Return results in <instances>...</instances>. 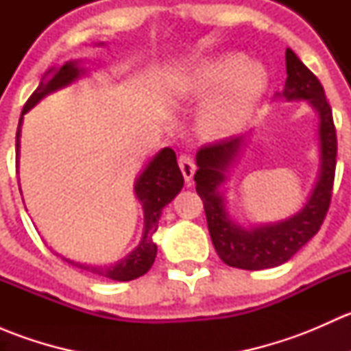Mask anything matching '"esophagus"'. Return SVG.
<instances>
[{"mask_svg": "<svg viewBox=\"0 0 351 351\" xmlns=\"http://www.w3.org/2000/svg\"><path fill=\"white\" fill-rule=\"evenodd\" d=\"M178 165H180V169H182L183 176H185V182L190 185V182H192V178H193V173H195V161H193L190 156L183 154V156H180Z\"/></svg>", "mask_w": 351, "mask_h": 351, "instance_id": "esophagus-1", "label": "esophagus"}]
</instances>
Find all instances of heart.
Segmentation results:
<instances>
[{"instance_id": "obj_1", "label": "heart", "mask_w": 351, "mask_h": 351, "mask_svg": "<svg viewBox=\"0 0 351 351\" xmlns=\"http://www.w3.org/2000/svg\"><path fill=\"white\" fill-rule=\"evenodd\" d=\"M268 90L263 64L228 54L190 67L182 74L176 93L183 100L207 101L198 113L202 130L215 137L231 136L244 125Z\"/></svg>"}]
</instances>
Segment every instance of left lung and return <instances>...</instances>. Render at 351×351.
Returning <instances> with one entry per match:
<instances>
[{
	"label": "left lung",
	"mask_w": 351,
	"mask_h": 351,
	"mask_svg": "<svg viewBox=\"0 0 351 351\" xmlns=\"http://www.w3.org/2000/svg\"><path fill=\"white\" fill-rule=\"evenodd\" d=\"M287 80L277 98L287 101L306 100L317 113L319 169L311 195L299 212L284 221L243 228L232 221L228 210V182L238 162L246 134L204 146L197 153V193L204 200L208 232L219 258L226 265L243 270H265L289 261L323 224L331 200L336 168V130L331 107L326 101L319 80L304 66L290 49L285 51Z\"/></svg>",
	"instance_id": "1"
}]
</instances>
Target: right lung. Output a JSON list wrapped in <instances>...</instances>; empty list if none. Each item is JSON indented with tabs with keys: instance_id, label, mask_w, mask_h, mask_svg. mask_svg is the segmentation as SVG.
I'll return each instance as SVG.
<instances>
[{
	"instance_id": "obj_1",
	"label": "right lung",
	"mask_w": 351,
	"mask_h": 351,
	"mask_svg": "<svg viewBox=\"0 0 351 351\" xmlns=\"http://www.w3.org/2000/svg\"><path fill=\"white\" fill-rule=\"evenodd\" d=\"M86 73L88 71L80 66V61H67L61 67H51L44 74L38 88L25 104L22 117H20L19 130H16V165H19L20 158V136H22V122L25 113L30 112L47 95L69 86L71 83L80 80ZM182 189L183 175L178 168V162H176L175 151L171 147H165V149L158 151L147 161V165L144 166V169L137 176L136 183H134V192H136L137 200L141 202L144 210V229L139 244L125 258L112 265L77 263V261H73L64 256H62V260L81 268V270L90 271L91 275L117 282H129L147 274V270L153 267L156 253H158V246L153 241V236L158 231V221L161 217L162 208L178 195Z\"/></svg>"
}]
</instances>
